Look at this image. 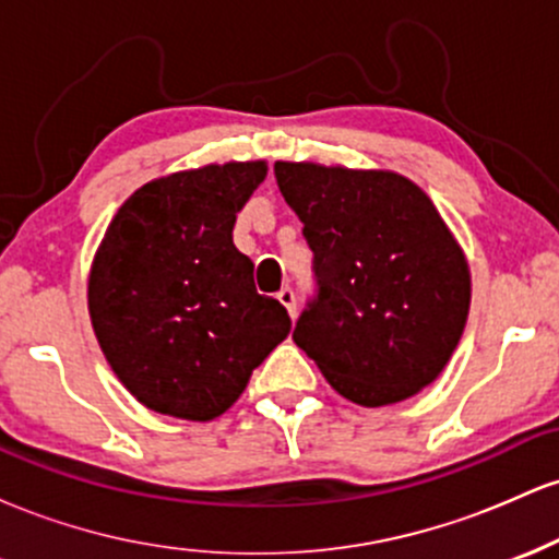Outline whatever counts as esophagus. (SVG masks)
Wrapping results in <instances>:
<instances>
[{
	"label": "esophagus",
	"instance_id": "1",
	"mask_svg": "<svg viewBox=\"0 0 559 559\" xmlns=\"http://www.w3.org/2000/svg\"><path fill=\"white\" fill-rule=\"evenodd\" d=\"M278 301H281V305H284L286 307V310H288V316H297V294H294V288L292 286H284V288H281V292H278Z\"/></svg>",
	"mask_w": 559,
	"mask_h": 559
}]
</instances>
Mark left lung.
I'll return each instance as SVG.
<instances>
[{
    "label": "left lung",
    "mask_w": 559,
    "mask_h": 559,
    "mask_svg": "<svg viewBox=\"0 0 559 559\" xmlns=\"http://www.w3.org/2000/svg\"><path fill=\"white\" fill-rule=\"evenodd\" d=\"M273 170L316 273L294 342L362 407L418 394L444 370L471 305L465 254L433 202L389 170Z\"/></svg>",
    "instance_id": "obj_1"
}]
</instances>
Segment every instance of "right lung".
<instances>
[{"label": "right lung", "mask_w": 559, "mask_h": 559, "mask_svg": "<svg viewBox=\"0 0 559 559\" xmlns=\"http://www.w3.org/2000/svg\"><path fill=\"white\" fill-rule=\"evenodd\" d=\"M265 163L207 165L141 186L107 228L88 312L107 362L141 404L213 420L292 331L234 247L236 213Z\"/></svg>", "instance_id": "obj_1"}]
</instances>
